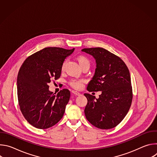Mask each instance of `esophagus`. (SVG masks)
Listing matches in <instances>:
<instances>
[{"instance_id":"obj_1","label":"esophagus","mask_w":157,"mask_h":157,"mask_svg":"<svg viewBox=\"0 0 157 157\" xmlns=\"http://www.w3.org/2000/svg\"><path fill=\"white\" fill-rule=\"evenodd\" d=\"M72 93H73V94L76 95V96H79V95L81 94L80 93H79V92L76 91H72Z\"/></svg>"}]
</instances>
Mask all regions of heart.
I'll return each mask as SVG.
<instances>
[{
  "label": "heart",
  "mask_w": 157,
  "mask_h": 157,
  "mask_svg": "<svg viewBox=\"0 0 157 157\" xmlns=\"http://www.w3.org/2000/svg\"><path fill=\"white\" fill-rule=\"evenodd\" d=\"M77 61L79 64V66L81 64H83L84 63H89V60L85 56H79L77 58ZM64 63H63V65L62 66V70L64 69ZM70 84L71 86H73V87H75L76 89H80L82 86V81L73 80L72 81H71Z\"/></svg>",
  "instance_id": "b5f03b06"
}]
</instances>
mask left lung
I'll list each match as a JSON object with an SVG mask.
<instances>
[{
	"mask_svg": "<svg viewBox=\"0 0 157 157\" xmlns=\"http://www.w3.org/2000/svg\"><path fill=\"white\" fill-rule=\"evenodd\" d=\"M96 60L94 75L87 90L101 91L99 98L85 93L87 99L84 109L87 120L101 129L117 126L125 117L132 101V88L129 70L117 56L102 48H84Z\"/></svg>",
	"mask_w": 157,
	"mask_h": 157,
	"instance_id": "left-lung-1",
	"label": "left lung"
}]
</instances>
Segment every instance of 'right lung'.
<instances>
[{
  "instance_id": "obj_1",
  "label": "right lung",
  "mask_w": 157,
  "mask_h": 157,
  "mask_svg": "<svg viewBox=\"0 0 157 157\" xmlns=\"http://www.w3.org/2000/svg\"><path fill=\"white\" fill-rule=\"evenodd\" d=\"M74 50L43 48L28 57L21 66L17 80L19 106L25 119L33 127L48 128L63 117L70 91L63 89L55 95L49 91L48 83L60 77L64 59Z\"/></svg>"
}]
</instances>
